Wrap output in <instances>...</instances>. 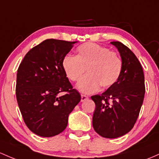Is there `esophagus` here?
<instances>
[{"instance_id": "1", "label": "esophagus", "mask_w": 159, "mask_h": 159, "mask_svg": "<svg viewBox=\"0 0 159 159\" xmlns=\"http://www.w3.org/2000/svg\"><path fill=\"white\" fill-rule=\"evenodd\" d=\"M88 99V97H87V96L85 95H81V102H84V101L87 100Z\"/></svg>"}]
</instances>
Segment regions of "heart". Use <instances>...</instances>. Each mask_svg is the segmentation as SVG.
<instances>
[{"mask_svg": "<svg viewBox=\"0 0 159 159\" xmlns=\"http://www.w3.org/2000/svg\"><path fill=\"white\" fill-rule=\"evenodd\" d=\"M77 56L66 55L62 60V68L66 76L77 81V88L84 93L97 92L102 86L107 88L119 78L122 61L118 54L95 43H85L77 48Z\"/></svg>", "mask_w": 159, "mask_h": 159, "instance_id": "obj_1", "label": "heart"}]
</instances>
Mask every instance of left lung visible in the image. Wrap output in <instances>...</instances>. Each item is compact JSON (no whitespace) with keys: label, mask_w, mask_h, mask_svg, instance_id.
Masks as SVG:
<instances>
[{"label":"left lung","mask_w":159,"mask_h":159,"mask_svg":"<svg viewBox=\"0 0 159 159\" xmlns=\"http://www.w3.org/2000/svg\"><path fill=\"white\" fill-rule=\"evenodd\" d=\"M118 49L122 70L118 81L100 95L92 96L96 109L95 131L105 138H117L128 133L138 118L145 95L142 66L133 52L119 41L111 42Z\"/></svg>","instance_id":"1"}]
</instances>
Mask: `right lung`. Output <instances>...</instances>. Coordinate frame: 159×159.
<instances>
[{"label":"right lung","mask_w":159,"mask_h":159,"mask_svg":"<svg viewBox=\"0 0 159 159\" xmlns=\"http://www.w3.org/2000/svg\"><path fill=\"white\" fill-rule=\"evenodd\" d=\"M77 41L47 39L31 49L17 70L16 95L31 131L43 137L60 134L81 100L62 68V60ZM61 92L65 95L60 96Z\"/></svg>","instance_id":"1"}]
</instances>
